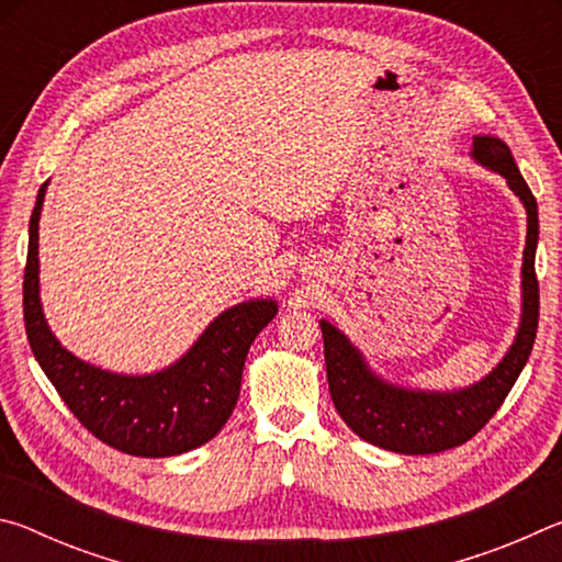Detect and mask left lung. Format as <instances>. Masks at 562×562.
<instances>
[{"mask_svg": "<svg viewBox=\"0 0 562 562\" xmlns=\"http://www.w3.org/2000/svg\"><path fill=\"white\" fill-rule=\"evenodd\" d=\"M469 156L491 173L506 178L513 195L526 207V247L520 268V322L506 355L479 382L461 389H418L386 379L369 364L364 351L345 331L319 319L331 402L359 439L379 449L424 456L461 446L498 412L530 357L538 331V203L501 138L479 133Z\"/></svg>", "mask_w": 562, "mask_h": 562, "instance_id": "left-lung-1", "label": "left lung"}]
</instances>
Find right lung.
<instances>
[{
	"label": "right lung",
	"mask_w": 562,
	"mask_h": 562,
	"mask_svg": "<svg viewBox=\"0 0 562 562\" xmlns=\"http://www.w3.org/2000/svg\"><path fill=\"white\" fill-rule=\"evenodd\" d=\"M49 180L36 193L24 270V325L36 361L87 429L123 453L166 459L193 451L223 429L240 396L245 357L278 315L274 297L223 310L186 355L150 374L111 372L66 349L49 327L40 288V217Z\"/></svg>",
	"instance_id": "right-lung-1"
}]
</instances>
